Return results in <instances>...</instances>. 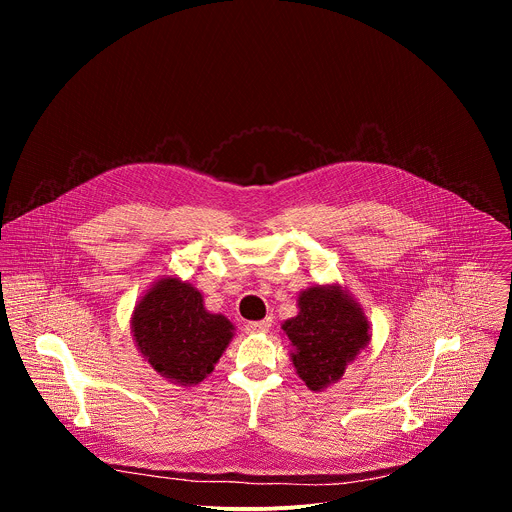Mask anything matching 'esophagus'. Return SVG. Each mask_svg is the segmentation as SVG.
Wrapping results in <instances>:
<instances>
[{"mask_svg":"<svg viewBox=\"0 0 512 512\" xmlns=\"http://www.w3.org/2000/svg\"><path fill=\"white\" fill-rule=\"evenodd\" d=\"M269 328H271V318L245 324V332L247 334H265V332H269Z\"/></svg>","mask_w":512,"mask_h":512,"instance_id":"esophagus-1","label":"esophagus"}]
</instances>
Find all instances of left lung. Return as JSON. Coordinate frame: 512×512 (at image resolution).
Masks as SVG:
<instances>
[{
    "label": "left lung",
    "instance_id": "1",
    "mask_svg": "<svg viewBox=\"0 0 512 512\" xmlns=\"http://www.w3.org/2000/svg\"><path fill=\"white\" fill-rule=\"evenodd\" d=\"M298 377L312 391L338 383L371 342V322L338 283L312 285L298 298V316L281 324Z\"/></svg>",
    "mask_w": 512,
    "mask_h": 512
}]
</instances>
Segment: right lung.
I'll use <instances>...</instances> for the list:
<instances>
[{
    "mask_svg": "<svg viewBox=\"0 0 512 512\" xmlns=\"http://www.w3.org/2000/svg\"><path fill=\"white\" fill-rule=\"evenodd\" d=\"M129 324L141 358L178 387L202 383L235 336L233 322L208 312L200 289L176 275L154 281Z\"/></svg>",
    "mask_w": 512,
    "mask_h": 512,
    "instance_id": "add662e5",
    "label": "right lung"
}]
</instances>
